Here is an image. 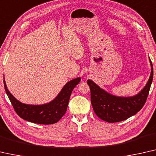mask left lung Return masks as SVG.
I'll return each mask as SVG.
<instances>
[{"label":"left lung","instance_id":"left-lung-1","mask_svg":"<svg viewBox=\"0 0 156 156\" xmlns=\"http://www.w3.org/2000/svg\"><path fill=\"white\" fill-rule=\"evenodd\" d=\"M151 76L141 92L133 97H121L109 94L92 81L87 83L90 89L91 104L94 113L99 118L108 122L125 120L139 112L146 103L153 77L152 62Z\"/></svg>","mask_w":156,"mask_h":156}]
</instances>
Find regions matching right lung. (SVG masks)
I'll use <instances>...</instances> for the list:
<instances>
[{
  "mask_svg": "<svg viewBox=\"0 0 156 156\" xmlns=\"http://www.w3.org/2000/svg\"><path fill=\"white\" fill-rule=\"evenodd\" d=\"M80 81V78L69 81L54 100L42 105H29L19 101L9 92L5 80L4 87L15 112L20 118L37 124L50 125L59 121L65 114L71 92Z\"/></svg>",
  "mask_w": 156,
  "mask_h": 156,
  "instance_id": "right-lung-1",
  "label": "right lung"
}]
</instances>
